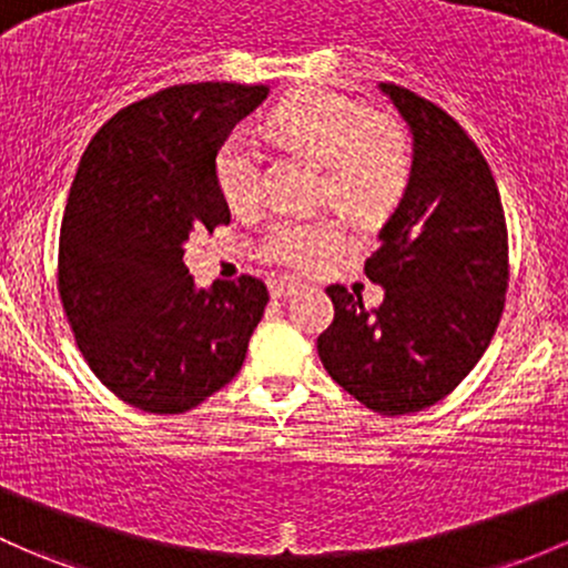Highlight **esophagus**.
<instances>
[{
	"label": "esophagus",
	"instance_id": "obj_1",
	"mask_svg": "<svg viewBox=\"0 0 568 568\" xmlns=\"http://www.w3.org/2000/svg\"><path fill=\"white\" fill-rule=\"evenodd\" d=\"M296 291H300V285L294 283V280H285V277H277L268 283V294L274 296V300H288V296H294Z\"/></svg>",
	"mask_w": 568,
	"mask_h": 568
}]
</instances>
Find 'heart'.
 Listing matches in <instances>:
<instances>
[{"instance_id": "b5f03b06", "label": "heart", "mask_w": 568, "mask_h": 568, "mask_svg": "<svg viewBox=\"0 0 568 568\" xmlns=\"http://www.w3.org/2000/svg\"><path fill=\"white\" fill-rule=\"evenodd\" d=\"M272 130L324 163L321 199L348 217H381L397 204L410 179L408 133L345 94L324 89L294 94L272 113ZM214 176L234 212H250L264 201V154L250 130H236L223 141ZM339 244L343 231L334 220L277 217L261 236V255L291 272H307L337 253Z\"/></svg>"}]
</instances>
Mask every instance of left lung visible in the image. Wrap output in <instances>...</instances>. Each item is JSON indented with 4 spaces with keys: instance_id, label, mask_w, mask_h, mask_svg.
<instances>
[{
    "instance_id": "obj_1",
    "label": "left lung",
    "mask_w": 568,
    "mask_h": 568,
    "mask_svg": "<svg viewBox=\"0 0 568 568\" xmlns=\"http://www.w3.org/2000/svg\"><path fill=\"white\" fill-rule=\"evenodd\" d=\"M414 133L408 187L364 272L386 300L329 285L334 324L318 337L326 373L369 410H425L459 386L498 329L509 234L481 149L440 105L381 83Z\"/></svg>"
}]
</instances>
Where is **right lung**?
<instances>
[{
  "label": "right lung",
  "instance_id": "1",
  "mask_svg": "<svg viewBox=\"0 0 568 568\" xmlns=\"http://www.w3.org/2000/svg\"><path fill=\"white\" fill-rule=\"evenodd\" d=\"M261 83H176L113 113L81 154L57 288L83 359L119 399L184 414L234 381L264 318L258 277L195 291L190 236L231 223L214 158Z\"/></svg>",
  "mask_w": 568,
  "mask_h": 568
}]
</instances>
